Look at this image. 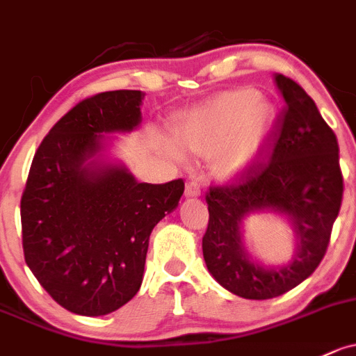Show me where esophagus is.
I'll return each instance as SVG.
<instances>
[{"label":"esophagus","instance_id":"1","mask_svg":"<svg viewBox=\"0 0 356 356\" xmlns=\"http://www.w3.org/2000/svg\"><path fill=\"white\" fill-rule=\"evenodd\" d=\"M200 183L197 181V179H190L188 183H186V188H185V195L186 197H200Z\"/></svg>","mask_w":356,"mask_h":356}]
</instances>
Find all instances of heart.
<instances>
[{
	"mask_svg": "<svg viewBox=\"0 0 356 356\" xmlns=\"http://www.w3.org/2000/svg\"><path fill=\"white\" fill-rule=\"evenodd\" d=\"M273 125V108L251 88L224 91L195 106L175 127L179 147L202 158H213V173L232 181L243 177L266 143ZM171 140L163 149L181 161L183 152Z\"/></svg>",
	"mask_w": 356,
	"mask_h": 356,
	"instance_id": "heart-1",
	"label": "heart"
}]
</instances>
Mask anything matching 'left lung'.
<instances>
[{
    "label": "left lung",
    "mask_w": 356,
    "mask_h": 356,
    "mask_svg": "<svg viewBox=\"0 0 356 356\" xmlns=\"http://www.w3.org/2000/svg\"><path fill=\"white\" fill-rule=\"evenodd\" d=\"M285 102L263 159L238 181L207 193L209 225L202 250L207 270L234 296L265 300L297 286L319 266L343 198L339 147L314 100L302 88L275 74ZM273 213L291 224L293 259L265 266L243 246L242 224L250 215Z\"/></svg>",
    "instance_id": "1"
}]
</instances>
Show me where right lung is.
Returning <instances> with one entry per match:
<instances>
[{
	"label": "right lung",
	"mask_w": 356,
	"mask_h": 356,
	"mask_svg": "<svg viewBox=\"0 0 356 356\" xmlns=\"http://www.w3.org/2000/svg\"><path fill=\"white\" fill-rule=\"evenodd\" d=\"M143 91H105L71 108L37 149L22 197L25 261L57 304L105 316L140 289L154 225L178 207L183 179L140 183L108 156L143 122Z\"/></svg>",
	"instance_id": "obj_1"
}]
</instances>
